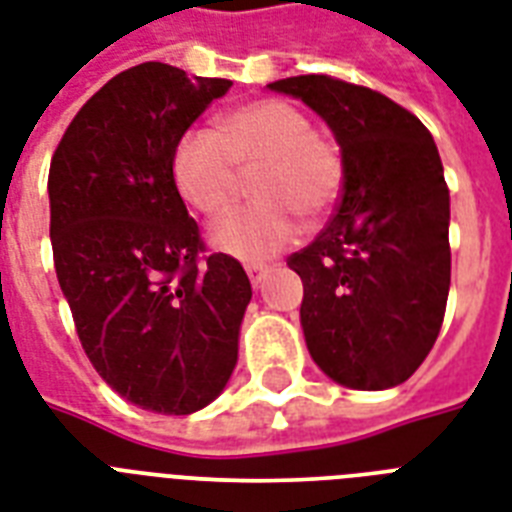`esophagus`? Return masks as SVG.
<instances>
[{
    "mask_svg": "<svg viewBox=\"0 0 512 512\" xmlns=\"http://www.w3.org/2000/svg\"><path fill=\"white\" fill-rule=\"evenodd\" d=\"M247 273H249V281H252L255 287H260V284H263V276L268 273V268H265L263 263H249Z\"/></svg>",
    "mask_w": 512,
    "mask_h": 512,
    "instance_id": "1",
    "label": "esophagus"
}]
</instances>
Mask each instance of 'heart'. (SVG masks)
<instances>
[{"label": "heart", "instance_id": "b5f03b06", "mask_svg": "<svg viewBox=\"0 0 512 512\" xmlns=\"http://www.w3.org/2000/svg\"><path fill=\"white\" fill-rule=\"evenodd\" d=\"M252 177L255 204L233 209L212 228L217 247L241 260H263L292 239L295 217L324 215L340 196V146L313 132L311 119L287 100H252L225 111L217 132L191 127L172 154L180 196L204 215H220Z\"/></svg>", "mask_w": 512, "mask_h": 512}]
</instances>
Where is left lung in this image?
<instances>
[{
  "mask_svg": "<svg viewBox=\"0 0 512 512\" xmlns=\"http://www.w3.org/2000/svg\"><path fill=\"white\" fill-rule=\"evenodd\" d=\"M311 106L340 143L335 215L287 265L303 279L313 361L356 390L409 380L444 324L449 188L428 127L382 92L327 74L268 84Z\"/></svg>",
  "mask_w": 512,
  "mask_h": 512,
  "instance_id": "1",
  "label": "left lung"
}]
</instances>
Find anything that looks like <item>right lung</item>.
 Masks as SVG:
<instances>
[{
    "mask_svg": "<svg viewBox=\"0 0 512 512\" xmlns=\"http://www.w3.org/2000/svg\"><path fill=\"white\" fill-rule=\"evenodd\" d=\"M231 84L167 63L127 68L52 154V257L76 335L100 377L148 412H199L239 358L247 273L204 255L172 175L180 135Z\"/></svg>",
    "mask_w": 512,
    "mask_h": 512,
    "instance_id": "right-lung-1",
    "label": "right lung"
}]
</instances>
